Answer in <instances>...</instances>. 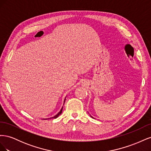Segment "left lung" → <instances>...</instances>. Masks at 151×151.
Masks as SVG:
<instances>
[{
	"instance_id": "left-lung-1",
	"label": "left lung",
	"mask_w": 151,
	"mask_h": 151,
	"mask_svg": "<svg viewBox=\"0 0 151 151\" xmlns=\"http://www.w3.org/2000/svg\"><path fill=\"white\" fill-rule=\"evenodd\" d=\"M90 116H91V118H93V117L92 116H91V115H90Z\"/></svg>"
}]
</instances>
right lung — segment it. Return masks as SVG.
<instances>
[{
  "label": "right lung",
  "instance_id": "add662e5",
  "mask_svg": "<svg viewBox=\"0 0 151 151\" xmlns=\"http://www.w3.org/2000/svg\"><path fill=\"white\" fill-rule=\"evenodd\" d=\"M65 100H64V103H65ZM62 109H63V107L61 108V109H60V111H59L57 114V115H55V116H54L53 117H52V118H46V120L47 119H50V118H57L59 115H60V114L62 113Z\"/></svg>",
  "mask_w": 151,
  "mask_h": 151
}]
</instances>
